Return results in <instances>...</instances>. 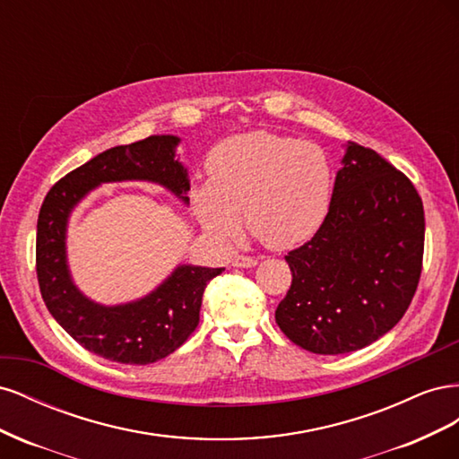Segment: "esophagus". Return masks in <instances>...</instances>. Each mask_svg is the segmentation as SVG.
I'll list each match as a JSON object with an SVG mask.
<instances>
[{
	"mask_svg": "<svg viewBox=\"0 0 459 459\" xmlns=\"http://www.w3.org/2000/svg\"><path fill=\"white\" fill-rule=\"evenodd\" d=\"M258 260L255 256H245V255H235L231 258V266L235 268H253L256 266Z\"/></svg>",
	"mask_w": 459,
	"mask_h": 459,
	"instance_id": "34e87169",
	"label": "esophagus"
}]
</instances>
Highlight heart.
<instances>
[{"mask_svg": "<svg viewBox=\"0 0 459 459\" xmlns=\"http://www.w3.org/2000/svg\"><path fill=\"white\" fill-rule=\"evenodd\" d=\"M208 182L189 191L199 224L221 243L248 230L270 248L307 243L324 226L333 199V164L314 143L251 132L218 143L206 159Z\"/></svg>", "mask_w": 459, "mask_h": 459, "instance_id": "obj_1", "label": "heart"}]
</instances>
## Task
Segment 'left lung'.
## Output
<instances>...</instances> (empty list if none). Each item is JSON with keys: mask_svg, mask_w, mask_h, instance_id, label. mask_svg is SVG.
<instances>
[{"mask_svg": "<svg viewBox=\"0 0 459 459\" xmlns=\"http://www.w3.org/2000/svg\"><path fill=\"white\" fill-rule=\"evenodd\" d=\"M423 243L413 184L373 149L349 142L324 226L285 256L293 281L275 310L277 325L314 354L364 349L406 314Z\"/></svg>", "mask_w": 459, "mask_h": 459, "instance_id": "1", "label": "left lung"}]
</instances>
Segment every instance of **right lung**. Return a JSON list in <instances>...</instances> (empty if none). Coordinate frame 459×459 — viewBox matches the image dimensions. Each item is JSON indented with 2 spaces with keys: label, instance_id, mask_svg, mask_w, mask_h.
<instances>
[{
  "label": "right lung",
  "instance_id": "add662e5",
  "mask_svg": "<svg viewBox=\"0 0 459 459\" xmlns=\"http://www.w3.org/2000/svg\"><path fill=\"white\" fill-rule=\"evenodd\" d=\"M176 135H151L107 149L55 184L38 216L36 273L49 314L86 351L110 362L145 366L182 346L199 325L203 293L224 268L182 264L140 300L103 307L73 283L66 264V224L91 189L108 182L142 179L170 189L189 203L187 170L176 159Z\"/></svg>",
  "mask_w": 459,
  "mask_h": 459
}]
</instances>
